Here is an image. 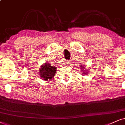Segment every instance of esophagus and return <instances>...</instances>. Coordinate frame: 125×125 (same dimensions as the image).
I'll return each mask as SVG.
<instances>
[{"instance_id": "obj_1", "label": "esophagus", "mask_w": 125, "mask_h": 125, "mask_svg": "<svg viewBox=\"0 0 125 125\" xmlns=\"http://www.w3.org/2000/svg\"><path fill=\"white\" fill-rule=\"evenodd\" d=\"M66 64H67V66H69V65H70V61H67V62H66Z\"/></svg>"}]
</instances>
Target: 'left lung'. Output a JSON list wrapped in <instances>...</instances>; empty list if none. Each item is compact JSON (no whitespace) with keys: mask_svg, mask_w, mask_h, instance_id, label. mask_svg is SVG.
I'll return each mask as SVG.
<instances>
[{"mask_svg":"<svg viewBox=\"0 0 125 125\" xmlns=\"http://www.w3.org/2000/svg\"><path fill=\"white\" fill-rule=\"evenodd\" d=\"M80 66V72H81L82 74H83V75H86L88 73V70L89 69H88L86 67V65L85 64H83V63H81L80 64V65H79Z\"/></svg>","mask_w":125,"mask_h":125,"instance_id":"8db88e82","label":"left lung"}]
</instances>
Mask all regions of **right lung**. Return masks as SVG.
Returning <instances> with one entry per match:
<instances>
[{
  "instance_id": "add662e5",
  "label": "right lung",
  "mask_w": 125,
  "mask_h": 125,
  "mask_svg": "<svg viewBox=\"0 0 125 125\" xmlns=\"http://www.w3.org/2000/svg\"><path fill=\"white\" fill-rule=\"evenodd\" d=\"M57 67L52 66L50 63L45 62L42 65H41L39 69V74L42 80L49 81L54 77L55 73L56 72Z\"/></svg>"
}]
</instances>
